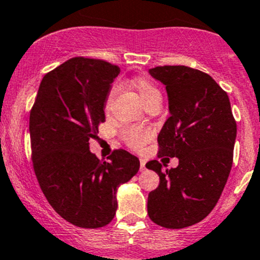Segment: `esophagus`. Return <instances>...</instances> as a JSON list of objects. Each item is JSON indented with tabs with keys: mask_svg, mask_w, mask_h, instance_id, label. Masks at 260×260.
I'll list each match as a JSON object with an SVG mask.
<instances>
[{
	"mask_svg": "<svg viewBox=\"0 0 260 260\" xmlns=\"http://www.w3.org/2000/svg\"><path fill=\"white\" fill-rule=\"evenodd\" d=\"M145 164H146V160L145 159H140V170L141 171L145 170Z\"/></svg>",
	"mask_w": 260,
	"mask_h": 260,
	"instance_id": "34e87169",
	"label": "esophagus"
}]
</instances>
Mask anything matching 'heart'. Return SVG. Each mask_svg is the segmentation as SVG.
I'll return each instance as SVG.
<instances>
[{
  "instance_id": "b5f03b06",
  "label": "heart",
  "mask_w": 260,
  "mask_h": 260,
  "mask_svg": "<svg viewBox=\"0 0 260 260\" xmlns=\"http://www.w3.org/2000/svg\"><path fill=\"white\" fill-rule=\"evenodd\" d=\"M131 86L136 90V92L140 96L144 105H146V104L150 103L151 100H155V99H161L159 89H157L150 80L145 79V77L134 79L133 81H131ZM114 95L115 90H111L110 92L108 93V96H106L105 104H104L105 110H109V109H110ZM122 138L126 141L127 145L134 149H138L140 148V146H143L144 144L149 140L150 131L148 129H141V127H129V129H125L122 131Z\"/></svg>"
}]
</instances>
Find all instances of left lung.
Listing matches in <instances>:
<instances>
[{"label": "left lung", "mask_w": 260, "mask_h": 260, "mask_svg": "<svg viewBox=\"0 0 260 260\" xmlns=\"http://www.w3.org/2000/svg\"><path fill=\"white\" fill-rule=\"evenodd\" d=\"M149 74L165 85L169 100L170 116L157 136L159 157H178L179 165L162 171L157 160L146 164L160 178L149 192L148 214L164 228H186L202 221L220 198L232 169L237 122L226 92L205 72L157 66Z\"/></svg>", "instance_id": "left-lung-1"}]
</instances>
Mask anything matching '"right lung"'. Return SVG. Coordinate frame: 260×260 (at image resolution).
<instances>
[{
  "instance_id": "add662e5",
  "label": "right lung",
  "mask_w": 260,
  "mask_h": 260,
  "mask_svg": "<svg viewBox=\"0 0 260 260\" xmlns=\"http://www.w3.org/2000/svg\"><path fill=\"white\" fill-rule=\"evenodd\" d=\"M117 66L74 57L42 79L30 112L32 162L47 202L80 228H101L114 219L116 192L139 171L140 161L115 150L109 161L90 151Z\"/></svg>"
}]
</instances>
